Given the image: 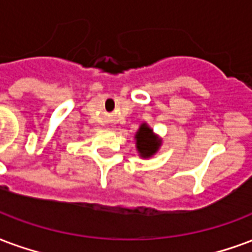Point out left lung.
Listing matches in <instances>:
<instances>
[{"label": "left lung", "mask_w": 252, "mask_h": 252, "mask_svg": "<svg viewBox=\"0 0 252 252\" xmlns=\"http://www.w3.org/2000/svg\"><path fill=\"white\" fill-rule=\"evenodd\" d=\"M136 148L139 151L141 158H151L152 155L158 152L160 148L161 140L155 135L154 131L151 129L147 124H141L139 131L136 132Z\"/></svg>", "instance_id": "1"}]
</instances>
